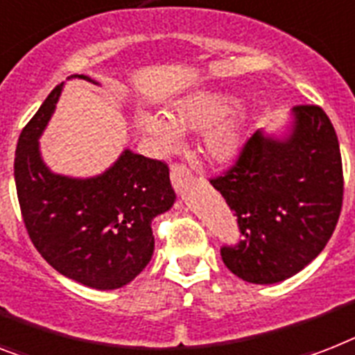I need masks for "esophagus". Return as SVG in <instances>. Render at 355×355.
Returning a JSON list of instances; mask_svg holds the SVG:
<instances>
[{
	"label": "esophagus",
	"mask_w": 355,
	"mask_h": 355,
	"mask_svg": "<svg viewBox=\"0 0 355 355\" xmlns=\"http://www.w3.org/2000/svg\"><path fill=\"white\" fill-rule=\"evenodd\" d=\"M191 173H189V169L186 166H180V164L171 166V184L177 193L182 191L184 187L191 182Z\"/></svg>",
	"instance_id": "esophagus-1"
}]
</instances>
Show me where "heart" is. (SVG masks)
Returning a JSON list of instances; mask_svg holds the SVG:
<instances>
[{
    "label": "heart",
    "mask_w": 355,
    "mask_h": 355,
    "mask_svg": "<svg viewBox=\"0 0 355 355\" xmlns=\"http://www.w3.org/2000/svg\"><path fill=\"white\" fill-rule=\"evenodd\" d=\"M235 96L220 91H198L173 103L166 120L140 111L135 114V125L149 137L160 151L168 153L178 146V132H205L204 153L213 162H227L239 155L244 144L248 112L235 105ZM175 128L174 132L172 129Z\"/></svg>",
    "instance_id": "heart-1"
}]
</instances>
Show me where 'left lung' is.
<instances>
[{
    "mask_svg": "<svg viewBox=\"0 0 355 355\" xmlns=\"http://www.w3.org/2000/svg\"><path fill=\"white\" fill-rule=\"evenodd\" d=\"M209 182L243 233L239 248L220 250L227 270L253 284L290 279L322 252L339 220L336 129L318 105H295L282 135L253 132L235 166Z\"/></svg>",
    "mask_w": 355,
    "mask_h": 355,
    "instance_id": "obj_1",
    "label": "left lung"
}]
</instances>
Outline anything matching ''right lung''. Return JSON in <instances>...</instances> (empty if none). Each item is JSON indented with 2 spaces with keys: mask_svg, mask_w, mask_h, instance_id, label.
<instances>
[{
  "mask_svg": "<svg viewBox=\"0 0 355 355\" xmlns=\"http://www.w3.org/2000/svg\"><path fill=\"white\" fill-rule=\"evenodd\" d=\"M96 83L85 74H74ZM63 83L45 98L19 135L14 180L28 237L65 277L96 290H116L137 277L155 252L153 218L171 209L168 166L123 149L103 173L76 178L43 162L40 137Z\"/></svg>",
  "mask_w": 355,
  "mask_h": 355,
  "instance_id": "add662e5",
  "label": "right lung"
}]
</instances>
